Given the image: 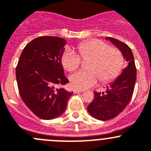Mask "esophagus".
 <instances>
[{"label": "esophagus", "instance_id": "1", "mask_svg": "<svg viewBox=\"0 0 151 151\" xmlns=\"http://www.w3.org/2000/svg\"><path fill=\"white\" fill-rule=\"evenodd\" d=\"M73 92H74V93H83V92H84V90H78V89H75V90H73Z\"/></svg>", "mask_w": 151, "mask_h": 151}]
</instances>
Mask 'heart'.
<instances>
[{
	"mask_svg": "<svg viewBox=\"0 0 151 151\" xmlns=\"http://www.w3.org/2000/svg\"><path fill=\"white\" fill-rule=\"evenodd\" d=\"M78 54L67 50L61 57V63L69 72L78 69L81 60L90 59L87 70L73 73L70 80L74 88L84 90L98 82L107 84L117 78L124 66V57L119 49L110 47L99 39H91L79 43L76 46Z\"/></svg>",
	"mask_w": 151,
	"mask_h": 151,
	"instance_id": "obj_1",
	"label": "heart"
}]
</instances>
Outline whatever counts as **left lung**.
<instances>
[{
	"mask_svg": "<svg viewBox=\"0 0 151 151\" xmlns=\"http://www.w3.org/2000/svg\"><path fill=\"white\" fill-rule=\"evenodd\" d=\"M107 39L121 50L127 66L105 91L93 92L94 99L87 107V110L93 117L101 121L112 119L124 110L133 96L136 80V67L131 49L117 39Z\"/></svg>",
	"mask_w": 151,
	"mask_h": 151,
	"instance_id": "obj_1",
	"label": "left lung"
}]
</instances>
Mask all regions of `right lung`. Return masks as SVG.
Segmentation results:
<instances>
[{
  "mask_svg": "<svg viewBox=\"0 0 151 151\" xmlns=\"http://www.w3.org/2000/svg\"><path fill=\"white\" fill-rule=\"evenodd\" d=\"M67 41L56 36H41L26 45L16 67L18 91L27 107L40 119L61 116L73 94L56 88L69 82L61 57Z\"/></svg>",
  "mask_w": 151,
  "mask_h": 151,
  "instance_id": "1",
  "label": "right lung"
}]
</instances>
